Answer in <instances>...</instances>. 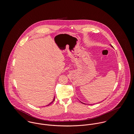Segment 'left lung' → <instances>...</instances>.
Here are the masks:
<instances>
[{
    "label": "left lung",
    "instance_id": "obj_1",
    "mask_svg": "<svg viewBox=\"0 0 134 134\" xmlns=\"http://www.w3.org/2000/svg\"><path fill=\"white\" fill-rule=\"evenodd\" d=\"M112 47H113V46H112ZM81 103H82V102H81Z\"/></svg>",
    "mask_w": 134,
    "mask_h": 134
}]
</instances>
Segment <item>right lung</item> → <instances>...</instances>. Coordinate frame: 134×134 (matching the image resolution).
Listing matches in <instances>:
<instances>
[{
	"mask_svg": "<svg viewBox=\"0 0 134 134\" xmlns=\"http://www.w3.org/2000/svg\"><path fill=\"white\" fill-rule=\"evenodd\" d=\"M55 97H54V99H53V101H52V102H51V103H50V104H48V105H47V106H49V105H51V104H52V103H53V102H54V100H55Z\"/></svg>",
	"mask_w": 134,
	"mask_h": 134,
	"instance_id": "1",
	"label": "right lung"
}]
</instances>
